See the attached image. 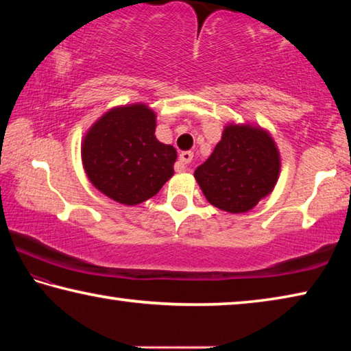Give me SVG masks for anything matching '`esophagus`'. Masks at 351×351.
<instances>
[{"label":"esophagus","instance_id":"obj_1","mask_svg":"<svg viewBox=\"0 0 351 351\" xmlns=\"http://www.w3.org/2000/svg\"><path fill=\"white\" fill-rule=\"evenodd\" d=\"M192 159H193L192 152H181L180 159H178V167H180V170L182 171L190 170V162H192Z\"/></svg>","mask_w":351,"mask_h":351}]
</instances>
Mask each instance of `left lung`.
<instances>
[{
    "instance_id": "obj_1",
    "label": "left lung",
    "mask_w": 351,
    "mask_h": 351,
    "mask_svg": "<svg viewBox=\"0 0 351 351\" xmlns=\"http://www.w3.org/2000/svg\"><path fill=\"white\" fill-rule=\"evenodd\" d=\"M280 167V152L268 130L257 123L229 122L215 150L193 176L212 206L228 213H246L272 193Z\"/></svg>"
}]
</instances>
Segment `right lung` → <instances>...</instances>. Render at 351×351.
Segmentation results:
<instances>
[{"mask_svg":"<svg viewBox=\"0 0 351 351\" xmlns=\"http://www.w3.org/2000/svg\"><path fill=\"white\" fill-rule=\"evenodd\" d=\"M156 112L136 102L104 112L82 139L88 180L116 203L138 206L173 176L178 153L154 136Z\"/></svg>","mask_w":351,"mask_h":351,"instance_id":"obj_1","label":"right lung"}]
</instances>
